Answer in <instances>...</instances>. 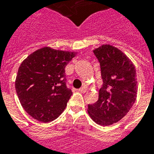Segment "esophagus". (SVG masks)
Listing matches in <instances>:
<instances>
[{"label": "esophagus", "instance_id": "34e87169", "mask_svg": "<svg viewBox=\"0 0 154 154\" xmlns=\"http://www.w3.org/2000/svg\"><path fill=\"white\" fill-rule=\"evenodd\" d=\"M78 91L80 92V93H85V92L87 91V89H86V87H82L81 89H78Z\"/></svg>", "mask_w": 154, "mask_h": 154}]
</instances>
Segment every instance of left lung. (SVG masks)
Here are the masks:
<instances>
[{
    "label": "left lung",
    "mask_w": 154,
    "mask_h": 154,
    "mask_svg": "<svg viewBox=\"0 0 154 154\" xmlns=\"http://www.w3.org/2000/svg\"><path fill=\"white\" fill-rule=\"evenodd\" d=\"M94 53L100 62L103 85L97 101L88 105V113L97 124L107 126L122 119L136 101V69L124 53L110 45Z\"/></svg>",
    "instance_id": "1"
}]
</instances>
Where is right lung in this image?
Segmentation results:
<instances>
[{
    "label": "right lung",
    "mask_w": 154,
    "mask_h": 154,
    "mask_svg": "<svg viewBox=\"0 0 154 154\" xmlns=\"http://www.w3.org/2000/svg\"><path fill=\"white\" fill-rule=\"evenodd\" d=\"M76 54L44 47L20 64L15 89L23 109L34 119L52 122L65 110L72 94L66 86L65 69Z\"/></svg>",
    "instance_id": "add662e5"
}]
</instances>
